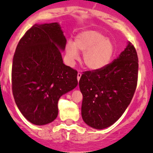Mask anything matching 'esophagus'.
Returning <instances> with one entry per match:
<instances>
[{
    "instance_id": "esophagus-1",
    "label": "esophagus",
    "mask_w": 153,
    "mask_h": 153,
    "mask_svg": "<svg viewBox=\"0 0 153 153\" xmlns=\"http://www.w3.org/2000/svg\"><path fill=\"white\" fill-rule=\"evenodd\" d=\"M81 75H82V74L80 73H78V75H77V79H78V81H79V80H80V77H81Z\"/></svg>"
}]
</instances>
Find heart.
<instances>
[{"label": "heart", "mask_w": 153, "mask_h": 153, "mask_svg": "<svg viewBox=\"0 0 153 153\" xmlns=\"http://www.w3.org/2000/svg\"><path fill=\"white\" fill-rule=\"evenodd\" d=\"M79 52L83 53V63L88 69L99 71L111 62L115 53V47L101 32L89 30L77 35L75 42L68 41L66 43V56L70 64L79 59Z\"/></svg>", "instance_id": "obj_1"}]
</instances>
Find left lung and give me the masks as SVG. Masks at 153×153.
I'll return each instance as SVG.
<instances>
[{
    "label": "left lung",
    "mask_w": 153,
    "mask_h": 153,
    "mask_svg": "<svg viewBox=\"0 0 153 153\" xmlns=\"http://www.w3.org/2000/svg\"><path fill=\"white\" fill-rule=\"evenodd\" d=\"M138 57L131 42L117 59L99 71L83 72L79 81L83 121L94 129L117 122L130 103L137 84Z\"/></svg>",
    "instance_id": "1"
}]
</instances>
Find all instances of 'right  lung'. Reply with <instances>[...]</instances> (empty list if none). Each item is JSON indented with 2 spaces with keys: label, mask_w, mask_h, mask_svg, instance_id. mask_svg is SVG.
I'll use <instances>...</instances> for the list:
<instances>
[{
  "label": "right lung",
  "mask_w": 153,
  "mask_h": 153,
  "mask_svg": "<svg viewBox=\"0 0 153 153\" xmlns=\"http://www.w3.org/2000/svg\"><path fill=\"white\" fill-rule=\"evenodd\" d=\"M58 23L34 24L21 39L12 64V92L24 117L36 125L53 122L59 99L78 85V72L63 63L66 45Z\"/></svg>",
  "instance_id": "right-lung-1"
}]
</instances>
